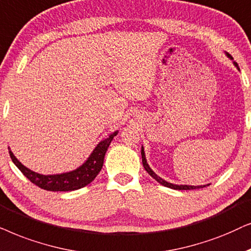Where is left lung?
Listing matches in <instances>:
<instances>
[{
  "label": "left lung",
  "instance_id": "1",
  "mask_svg": "<svg viewBox=\"0 0 251 251\" xmlns=\"http://www.w3.org/2000/svg\"><path fill=\"white\" fill-rule=\"evenodd\" d=\"M226 55H227V57L228 58H230V59H233V57L232 56L229 55L228 52H226ZM234 65L236 66V68L239 69V66H238V64H236V63L234 62ZM141 155H142V164H143V168H145V170L147 172L149 173L150 176H152L153 179L156 180L157 182H159L160 185H163V186H165V187H169V188H172V189H178V190H189V189H199V188H203V187H205V186H188V185H175V183H171V182H168V181H165L164 179H162L160 178V176H158L156 175L155 172L152 171L151 169H150V166L148 165V163H147V159H146V155H145V150H143V147L141 148Z\"/></svg>",
  "mask_w": 251,
  "mask_h": 251
}]
</instances>
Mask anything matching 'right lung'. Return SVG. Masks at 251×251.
I'll return each mask as SVG.
<instances>
[{
  "mask_svg": "<svg viewBox=\"0 0 251 251\" xmlns=\"http://www.w3.org/2000/svg\"><path fill=\"white\" fill-rule=\"evenodd\" d=\"M117 134H118V131L113 132L108 138L100 142L96 146V148L93 150L91 156L87 158L81 166H79L78 169L73 170L71 172L61 173V175H40V173L32 171V170L23 165L16 158L11 150H9V153L15 165L21 170L23 175L32 183H34V185L42 189L50 190V192H70V190L82 188V187L91 183L96 178V176L99 175L103 166L106 150H108L113 136H116Z\"/></svg>",
  "mask_w": 251,
  "mask_h": 251,
  "instance_id": "obj_1",
  "label": "right lung"
}]
</instances>
